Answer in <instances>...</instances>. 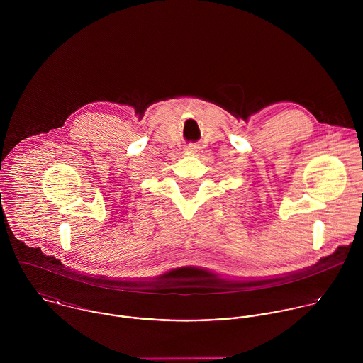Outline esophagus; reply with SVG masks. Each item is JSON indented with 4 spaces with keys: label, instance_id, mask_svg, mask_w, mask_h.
<instances>
[{
    "label": "esophagus",
    "instance_id": "34e87169",
    "mask_svg": "<svg viewBox=\"0 0 363 363\" xmlns=\"http://www.w3.org/2000/svg\"><path fill=\"white\" fill-rule=\"evenodd\" d=\"M199 150V147L196 145V144H189L187 147H186V151H189V152H194V151H197Z\"/></svg>",
    "mask_w": 363,
    "mask_h": 363
}]
</instances>
